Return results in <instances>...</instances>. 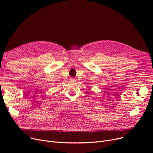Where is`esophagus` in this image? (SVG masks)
Instances as JSON below:
<instances>
[{
	"label": "esophagus",
	"instance_id": "obj_1",
	"mask_svg": "<svg viewBox=\"0 0 153 153\" xmlns=\"http://www.w3.org/2000/svg\"><path fill=\"white\" fill-rule=\"evenodd\" d=\"M74 80H75L74 79H73V78H72V79H71V81H74Z\"/></svg>",
	"mask_w": 153,
	"mask_h": 153
}]
</instances>
